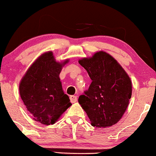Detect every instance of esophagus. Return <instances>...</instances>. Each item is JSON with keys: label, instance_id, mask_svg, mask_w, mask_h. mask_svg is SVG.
I'll list each match as a JSON object with an SVG mask.
<instances>
[{"label": "esophagus", "instance_id": "1", "mask_svg": "<svg viewBox=\"0 0 156 156\" xmlns=\"http://www.w3.org/2000/svg\"><path fill=\"white\" fill-rule=\"evenodd\" d=\"M70 100L71 103H75L77 101V97L76 95H71L70 97Z\"/></svg>", "mask_w": 156, "mask_h": 156}]
</instances>
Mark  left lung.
I'll use <instances>...</instances> for the list:
<instances>
[{
  "instance_id": "8db88e82",
  "label": "left lung",
  "mask_w": 156,
  "mask_h": 156,
  "mask_svg": "<svg viewBox=\"0 0 156 156\" xmlns=\"http://www.w3.org/2000/svg\"><path fill=\"white\" fill-rule=\"evenodd\" d=\"M91 80L89 90L79 98L91 126L107 128L116 124L128 108L132 83L120 64L107 52H96L79 60Z\"/></svg>"
}]
</instances>
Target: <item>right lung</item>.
<instances>
[{
    "mask_svg": "<svg viewBox=\"0 0 156 156\" xmlns=\"http://www.w3.org/2000/svg\"><path fill=\"white\" fill-rule=\"evenodd\" d=\"M68 62L69 59L57 62L53 52L48 51L31 64L21 80V98L36 122L54 124L72 105L59 78L62 67Z\"/></svg>",
    "mask_w": 156,
    "mask_h": 156,
    "instance_id": "right-lung-1",
    "label": "right lung"
}]
</instances>
